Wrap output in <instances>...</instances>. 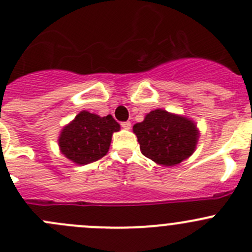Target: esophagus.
<instances>
[{
	"label": "esophagus",
	"instance_id": "34e87169",
	"mask_svg": "<svg viewBox=\"0 0 252 252\" xmlns=\"http://www.w3.org/2000/svg\"><path fill=\"white\" fill-rule=\"evenodd\" d=\"M121 126L123 129H130L131 128L130 122H123V123H121Z\"/></svg>",
	"mask_w": 252,
	"mask_h": 252
}]
</instances>
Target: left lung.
<instances>
[{"label":"left lung","mask_w":252,"mask_h":252,"mask_svg":"<svg viewBox=\"0 0 252 252\" xmlns=\"http://www.w3.org/2000/svg\"><path fill=\"white\" fill-rule=\"evenodd\" d=\"M133 130L144 156L156 163L172 166L189 158L196 149L198 130L192 121L155 109Z\"/></svg>","instance_id":"1"}]
</instances>
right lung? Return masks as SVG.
I'll return each instance as SVG.
<instances>
[{"instance_id":"add662e5","label":"right lung","mask_w":252,"mask_h":252,"mask_svg":"<svg viewBox=\"0 0 252 252\" xmlns=\"http://www.w3.org/2000/svg\"><path fill=\"white\" fill-rule=\"evenodd\" d=\"M119 128L111 114L98 117L84 111L63 129L59 146L67 158L79 165H86L99 160L108 153L112 134Z\"/></svg>"}]
</instances>
